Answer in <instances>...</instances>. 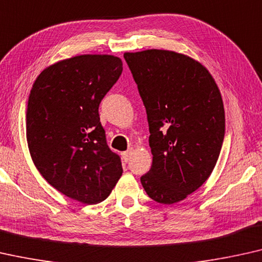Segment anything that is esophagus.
Returning a JSON list of instances; mask_svg holds the SVG:
<instances>
[{
    "mask_svg": "<svg viewBox=\"0 0 262 262\" xmlns=\"http://www.w3.org/2000/svg\"><path fill=\"white\" fill-rule=\"evenodd\" d=\"M132 154H133V149H129V150H127V152H123L122 153V158H123L124 163H128V161L130 160Z\"/></svg>",
    "mask_w": 262,
    "mask_h": 262,
    "instance_id": "1",
    "label": "esophagus"
}]
</instances>
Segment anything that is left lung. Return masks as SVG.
Returning a JSON list of instances; mask_svg holds the SVG:
<instances>
[{"instance_id": "left-lung-1", "label": "left lung", "mask_w": 262, "mask_h": 262, "mask_svg": "<svg viewBox=\"0 0 262 262\" xmlns=\"http://www.w3.org/2000/svg\"><path fill=\"white\" fill-rule=\"evenodd\" d=\"M145 104L152 166L141 177L161 204L185 200L219 160L226 129L221 91L208 69L186 54L145 50L123 54Z\"/></svg>"}]
</instances>
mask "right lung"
Masks as SVG:
<instances>
[{"label":"right lung","instance_id":"right-lung-1","mask_svg":"<svg viewBox=\"0 0 262 262\" xmlns=\"http://www.w3.org/2000/svg\"><path fill=\"white\" fill-rule=\"evenodd\" d=\"M112 54L57 61L36 77L26 110V136L35 167L59 192L83 204L101 203L122 176L109 149L98 106L122 73Z\"/></svg>","mask_w":262,"mask_h":262}]
</instances>
